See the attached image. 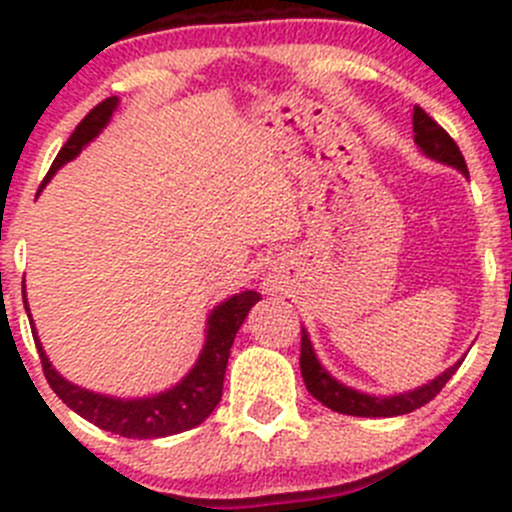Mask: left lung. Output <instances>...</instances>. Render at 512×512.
<instances>
[{
  "instance_id": "left-lung-1",
  "label": "left lung",
  "mask_w": 512,
  "mask_h": 512,
  "mask_svg": "<svg viewBox=\"0 0 512 512\" xmlns=\"http://www.w3.org/2000/svg\"><path fill=\"white\" fill-rule=\"evenodd\" d=\"M414 141L416 146L426 153L428 158L438 160V163L453 165V168L461 170L463 175H468L466 160H463L461 148L456 146L451 136L423 111L421 106H414ZM461 366L453 364L451 369L443 371L441 376H436L428 384L418 386L414 391H406L399 396H369L361 394V391L349 389V386L339 384L322 364H319L317 354H314L312 342H309V334L302 327V354H299V369H302L304 386H307L309 394L317 401H322L327 409L337 411V414L347 416H366V418H389V416H401L411 414V411L426 406L438 391L446 386V381L456 374V369Z\"/></svg>"
}]
</instances>
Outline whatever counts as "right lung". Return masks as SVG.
Segmentation results:
<instances>
[{"mask_svg":"<svg viewBox=\"0 0 512 512\" xmlns=\"http://www.w3.org/2000/svg\"><path fill=\"white\" fill-rule=\"evenodd\" d=\"M118 106V98L111 96L101 101L98 106L91 108L84 116V121L76 126L69 141L59 151V156L51 163L49 173H46L44 188L51 180V175L61 168L64 163L74 160L81 153L86 143H91L98 133L103 131L108 121H111L113 111ZM39 188V190H41ZM260 302V294L247 289V292L232 294L230 299L213 309L208 317V334H205V347L200 352L198 361L190 369V374L183 381L173 386V389L163 391V394L146 396V399H113V396L94 394L89 389L66 381L59 371L51 366L49 356L44 354L36 329H32L36 349H39L41 369H44L46 381L54 389V394L64 401L69 409L103 431L118 433L126 438H163L173 436V433L188 431V428L198 426L205 418L213 414L218 406L220 396H223V381L227 359H230V347L235 342L237 329L245 322L247 312L252 304ZM24 304H27V294H24ZM32 317V314H29Z\"/></svg>","mask_w":512,"mask_h":512,"instance_id":"obj_1","label":"right lung"}]
</instances>
